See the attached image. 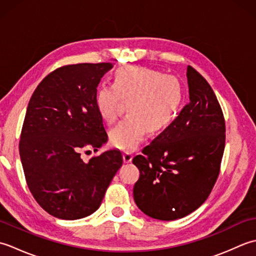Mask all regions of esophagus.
<instances>
[{"instance_id": "esophagus-1", "label": "esophagus", "mask_w": 256, "mask_h": 256, "mask_svg": "<svg viewBox=\"0 0 256 256\" xmlns=\"http://www.w3.org/2000/svg\"><path fill=\"white\" fill-rule=\"evenodd\" d=\"M133 160V155L132 153H128V152H125L123 154V160L124 162H131Z\"/></svg>"}]
</instances>
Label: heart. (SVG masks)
I'll return each instance as SVG.
<instances>
[{"mask_svg":"<svg viewBox=\"0 0 256 256\" xmlns=\"http://www.w3.org/2000/svg\"><path fill=\"white\" fill-rule=\"evenodd\" d=\"M122 100H130L128 116L110 131V142L116 148L134 150L150 130L160 132L170 126L184 101V88L175 76L146 67L128 66L114 74L112 84L98 86L94 103L100 116L113 123Z\"/></svg>","mask_w":256,"mask_h":256,"instance_id":"obj_1","label":"heart"}]
</instances>
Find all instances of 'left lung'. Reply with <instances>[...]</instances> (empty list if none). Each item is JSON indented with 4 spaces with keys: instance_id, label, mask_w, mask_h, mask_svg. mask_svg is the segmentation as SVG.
<instances>
[{
    "instance_id": "8db88e82",
    "label": "left lung",
    "mask_w": 256,
    "mask_h": 256,
    "mask_svg": "<svg viewBox=\"0 0 256 256\" xmlns=\"http://www.w3.org/2000/svg\"><path fill=\"white\" fill-rule=\"evenodd\" d=\"M187 79L190 102L133 158L140 170L134 201L157 220L180 219L198 209L214 186L224 156L226 124L214 92L190 66Z\"/></svg>"
}]
</instances>
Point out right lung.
Here are the masks:
<instances>
[{
    "label": "right lung",
    "mask_w": 256,
    "mask_h": 256,
    "mask_svg": "<svg viewBox=\"0 0 256 256\" xmlns=\"http://www.w3.org/2000/svg\"><path fill=\"white\" fill-rule=\"evenodd\" d=\"M110 62L77 64L42 79L26 110L20 156L32 197L48 214L77 220L94 214L122 166L118 150L86 162L81 152L108 142L96 110V86Z\"/></svg>",
    "instance_id": "right-lung-1"
}]
</instances>
